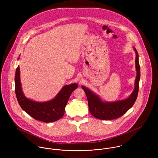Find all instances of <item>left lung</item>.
Returning <instances> with one entry per match:
<instances>
[{"label":"left lung","instance_id":"1","mask_svg":"<svg viewBox=\"0 0 158 158\" xmlns=\"http://www.w3.org/2000/svg\"><path fill=\"white\" fill-rule=\"evenodd\" d=\"M134 50L135 53V70L137 74L135 89L127 98L115 102H103L98 95L89 89L84 86H81L88 98L89 110L95 118L100 120H113L118 118L127 113L135 103L139 90L140 70L139 63V55L135 47H134Z\"/></svg>","mask_w":158,"mask_h":158}]
</instances>
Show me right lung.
Here are the masks:
<instances>
[{
  "label": "right lung",
  "mask_w": 158,
  "mask_h": 158,
  "mask_svg": "<svg viewBox=\"0 0 158 158\" xmlns=\"http://www.w3.org/2000/svg\"><path fill=\"white\" fill-rule=\"evenodd\" d=\"M15 80L16 95L21 108L35 119L45 123L53 122L63 117L72 92L78 86L77 83L65 85L52 100L38 102L27 98L24 95L21 87L19 66L16 70Z\"/></svg>",
  "instance_id": "obj_1"
}]
</instances>
